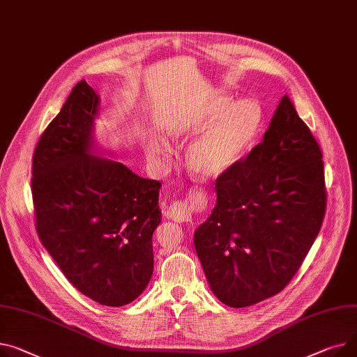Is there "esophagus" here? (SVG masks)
Wrapping results in <instances>:
<instances>
[{
	"mask_svg": "<svg viewBox=\"0 0 357 357\" xmlns=\"http://www.w3.org/2000/svg\"><path fill=\"white\" fill-rule=\"evenodd\" d=\"M191 201H175L169 205L168 215L176 222H185L191 220Z\"/></svg>",
	"mask_w": 357,
	"mask_h": 357,
	"instance_id": "obj_1",
	"label": "esophagus"
}]
</instances>
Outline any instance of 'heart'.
Returning a JSON list of instances; mask_svg holds the SVG:
<instances>
[{
  "instance_id": "b5f03b06",
  "label": "heart",
  "mask_w": 357,
  "mask_h": 357,
  "mask_svg": "<svg viewBox=\"0 0 357 357\" xmlns=\"http://www.w3.org/2000/svg\"><path fill=\"white\" fill-rule=\"evenodd\" d=\"M263 125V110L254 100L234 103L227 96L209 98L195 114L191 130L201 132L189 146L186 163L194 174L204 179L220 178L229 172L254 146ZM175 136L182 129H174ZM151 151L162 153L166 145L152 142Z\"/></svg>"
}]
</instances>
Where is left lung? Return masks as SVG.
Instances as JSON below:
<instances>
[{
    "label": "left lung",
    "mask_w": 357,
    "mask_h": 357,
    "mask_svg": "<svg viewBox=\"0 0 357 357\" xmlns=\"http://www.w3.org/2000/svg\"><path fill=\"white\" fill-rule=\"evenodd\" d=\"M321 158L286 94L263 142L217 178V205L194 243L220 301L252 305L278 294L296 275L326 213Z\"/></svg>",
    "instance_id": "left-lung-1"
}]
</instances>
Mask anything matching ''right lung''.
<instances>
[{"instance_id":"1","label":"right lung","mask_w":357,"mask_h":357,"mask_svg":"<svg viewBox=\"0 0 357 357\" xmlns=\"http://www.w3.org/2000/svg\"><path fill=\"white\" fill-rule=\"evenodd\" d=\"M99 98L80 80L40 136L31 165L36 231L86 297L119 307L145 290L160 222V182L90 155Z\"/></svg>"}]
</instances>
